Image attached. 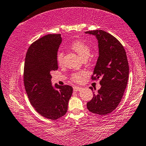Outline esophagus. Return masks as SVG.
I'll return each mask as SVG.
<instances>
[{"label": "esophagus", "instance_id": "1", "mask_svg": "<svg viewBox=\"0 0 146 146\" xmlns=\"http://www.w3.org/2000/svg\"><path fill=\"white\" fill-rule=\"evenodd\" d=\"M81 89H82V88H81L80 87H78V86H74V87H73L74 91H76V92L80 91Z\"/></svg>", "mask_w": 146, "mask_h": 146}]
</instances>
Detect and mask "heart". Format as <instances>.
Listing matches in <instances>:
<instances>
[{"mask_svg": "<svg viewBox=\"0 0 146 146\" xmlns=\"http://www.w3.org/2000/svg\"><path fill=\"white\" fill-rule=\"evenodd\" d=\"M70 48L74 52H76L78 56L83 60H86L89 59L91 54V48L88 44L84 42L77 40L74 42L70 45ZM64 53L62 51H59L57 54V60L59 64H61L63 61ZM86 75L84 72H77L72 73L70 76V79L74 82H82L83 78Z\"/></svg>", "mask_w": 146, "mask_h": 146, "instance_id": "heart-1", "label": "heart"}]
</instances>
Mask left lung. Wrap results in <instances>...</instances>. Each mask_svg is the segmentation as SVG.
<instances>
[{"instance_id": "left-lung-1", "label": "left lung", "mask_w": 146, "mask_h": 146, "mask_svg": "<svg viewBox=\"0 0 146 146\" xmlns=\"http://www.w3.org/2000/svg\"><path fill=\"white\" fill-rule=\"evenodd\" d=\"M96 36L98 42L99 57L91 79L99 78L101 87L87 103L89 111L98 115H106L119 104L127 87L129 66L124 47L119 40L102 30L87 31ZM90 89H93L92 87Z\"/></svg>"}]
</instances>
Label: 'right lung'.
I'll use <instances>...</instances> for the list:
<instances>
[{
  "label": "right lung",
  "instance_id": "obj_1",
  "mask_svg": "<svg viewBox=\"0 0 146 146\" xmlns=\"http://www.w3.org/2000/svg\"><path fill=\"white\" fill-rule=\"evenodd\" d=\"M61 42L60 34L40 38L29 48L24 65V86L30 102L38 113L52 120L65 115L73 91L68 85H51L50 73L58 69L57 54Z\"/></svg>",
  "mask_w": 146,
  "mask_h": 146
}]
</instances>
